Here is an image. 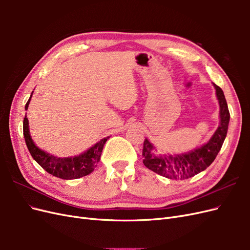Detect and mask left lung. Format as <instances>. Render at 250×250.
I'll use <instances>...</instances> for the list:
<instances>
[{"mask_svg":"<svg viewBox=\"0 0 250 250\" xmlns=\"http://www.w3.org/2000/svg\"><path fill=\"white\" fill-rule=\"evenodd\" d=\"M214 86L220 105V125L213 137L200 148L194 149L188 153L158 156L154 154V146L146 139L144 141L142 155L144 158L143 163L148 169L169 179L185 180L206 170L214 162L223 145L230 118L223 90L216 84Z\"/></svg>","mask_w":250,"mask_h":250,"instance_id":"obj_1","label":"left lung"}]
</instances>
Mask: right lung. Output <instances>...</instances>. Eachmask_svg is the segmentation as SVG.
<instances>
[{
  "mask_svg": "<svg viewBox=\"0 0 250 250\" xmlns=\"http://www.w3.org/2000/svg\"><path fill=\"white\" fill-rule=\"evenodd\" d=\"M26 103L25 109H28L30 100ZM22 130H24V137L26 145L30 154L32 155L33 160L39 164L42 169L46 170L51 175L62 178V179H77L83 176H86L92 173L99 163L104 144L109 138H104L100 142H98L93 147H90L85 152L74 157H56L51 155L37 147L31 139L29 131L28 118L25 116L24 123H22Z\"/></svg>",
  "mask_w": 250,
  "mask_h": 250,
  "instance_id": "obj_1",
  "label": "right lung"
}]
</instances>
